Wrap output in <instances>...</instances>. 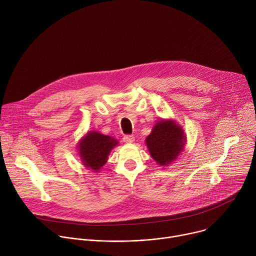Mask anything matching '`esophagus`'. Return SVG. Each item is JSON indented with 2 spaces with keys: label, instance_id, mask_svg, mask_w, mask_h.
<instances>
[{
  "label": "esophagus",
  "instance_id": "1",
  "mask_svg": "<svg viewBox=\"0 0 256 256\" xmlns=\"http://www.w3.org/2000/svg\"><path fill=\"white\" fill-rule=\"evenodd\" d=\"M122 140H124V142H126V144H130V142H132L134 140V136L126 134V136H124V138H122Z\"/></svg>",
  "mask_w": 256,
  "mask_h": 256
}]
</instances>
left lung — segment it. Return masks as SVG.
I'll use <instances>...</instances> for the list:
<instances>
[{
  "label": "left lung",
  "instance_id": "left-lung-1",
  "mask_svg": "<svg viewBox=\"0 0 256 256\" xmlns=\"http://www.w3.org/2000/svg\"><path fill=\"white\" fill-rule=\"evenodd\" d=\"M184 130L172 120H161L155 124L146 144L152 158L162 166L173 162L184 148Z\"/></svg>",
  "mask_w": 256,
  "mask_h": 256
}]
</instances>
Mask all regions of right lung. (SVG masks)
I'll list each match as a JSON object with an SVG mask.
<instances>
[{"mask_svg":"<svg viewBox=\"0 0 256 256\" xmlns=\"http://www.w3.org/2000/svg\"><path fill=\"white\" fill-rule=\"evenodd\" d=\"M118 144L114 138L91 132L81 140L79 155L84 165L97 172L107 161V157Z\"/></svg>","mask_w":256,"mask_h":256,"instance_id":"add662e5","label":"right lung"}]
</instances>
